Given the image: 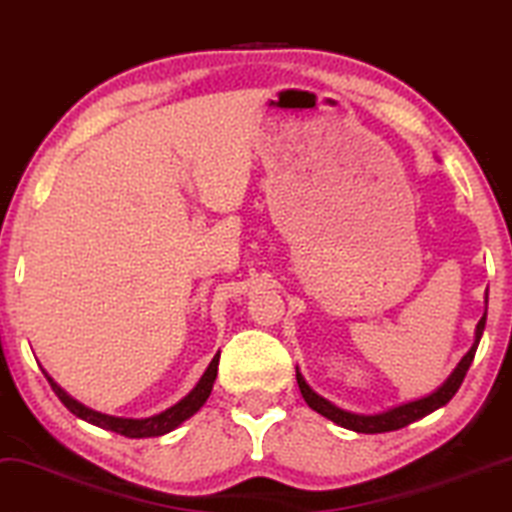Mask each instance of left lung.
I'll return each mask as SVG.
<instances>
[{
  "instance_id": "1",
  "label": "left lung",
  "mask_w": 512,
  "mask_h": 512,
  "mask_svg": "<svg viewBox=\"0 0 512 512\" xmlns=\"http://www.w3.org/2000/svg\"><path fill=\"white\" fill-rule=\"evenodd\" d=\"M484 323H487V312H484L480 323H477L475 342H472L470 352L465 354V357L461 359V364L454 368V373L446 378V383L442 387H437V390L428 394V397L409 401V404L394 406V409H390V411L373 413V416L342 411L335 404H331L328 399L319 397V394H316L312 387L304 383L300 371L295 373L297 375V385H300V392H302L304 401L309 404V409H314L316 413H321V416H326L328 420H333V423H338L340 428H347V430H354V432H364V435H378V432H392V430L406 428V425L416 423V420L425 418L428 413L442 409V406L449 404V399L458 392V387H461L465 373H468V368L472 364V359H475L477 345H480V338H482V331H484Z\"/></svg>"
}]
</instances>
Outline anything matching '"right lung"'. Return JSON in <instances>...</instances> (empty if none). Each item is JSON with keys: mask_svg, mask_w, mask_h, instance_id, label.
<instances>
[{"mask_svg": "<svg viewBox=\"0 0 512 512\" xmlns=\"http://www.w3.org/2000/svg\"><path fill=\"white\" fill-rule=\"evenodd\" d=\"M217 366H219V354H215V359L210 361L208 371L203 373V378L198 380V385L193 387V390L186 394L184 399L177 401V404L170 406L167 411L158 413V416H151V418H115V416H106V413L87 409V406L80 404V401L63 392L61 387H58L47 373H44V375H47L51 390L56 392V397L61 399L63 406H66L70 413H75L77 418L87 420V423L96 425V428L118 432V435L132 437V439H141V437L167 435V432L179 428V425L184 423L186 418H191L193 413H196L200 406L208 401L210 392H212V383H215V378H217Z\"/></svg>", "mask_w": 512, "mask_h": 512, "instance_id": "1", "label": "right lung"}]
</instances>
